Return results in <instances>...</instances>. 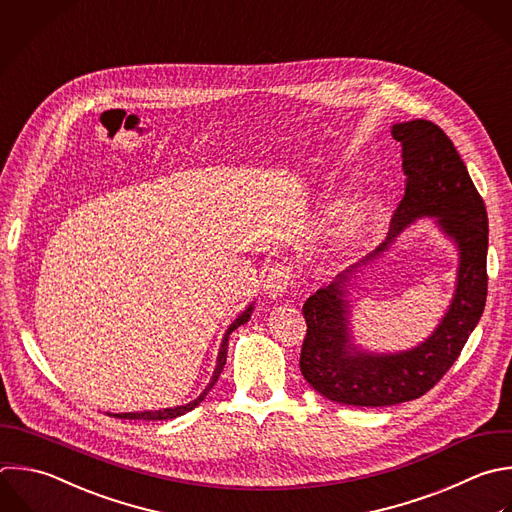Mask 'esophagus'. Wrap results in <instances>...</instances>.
Returning a JSON list of instances; mask_svg holds the SVG:
<instances>
[{
	"label": "esophagus",
	"mask_w": 512,
	"mask_h": 512,
	"mask_svg": "<svg viewBox=\"0 0 512 512\" xmlns=\"http://www.w3.org/2000/svg\"><path fill=\"white\" fill-rule=\"evenodd\" d=\"M292 270L290 266L284 264H274L272 268H268V272L264 274V292L270 298H280L284 296V292L288 290V286L292 284Z\"/></svg>",
	"instance_id": "34e87169"
}]
</instances>
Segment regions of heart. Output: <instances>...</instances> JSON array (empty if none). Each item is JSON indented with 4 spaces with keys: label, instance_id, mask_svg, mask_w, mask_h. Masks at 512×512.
Listing matches in <instances>:
<instances>
[{
    "label": "heart",
    "instance_id": "obj_1",
    "mask_svg": "<svg viewBox=\"0 0 512 512\" xmlns=\"http://www.w3.org/2000/svg\"><path fill=\"white\" fill-rule=\"evenodd\" d=\"M378 212H380V204L374 196L360 198L352 206H348L330 234L328 252L342 258L358 250V246L370 234Z\"/></svg>",
    "mask_w": 512,
    "mask_h": 512
}]
</instances>
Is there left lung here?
Returning <instances> with one entry per match:
<instances>
[{"label":"left lung","instance_id":"8db88e82","mask_svg":"<svg viewBox=\"0 0 512 512\" xmlns=\"http://www.w3.org/2000/svg\"><path fill=\"white\" fill-rule=\"evenodd\" d=\"M392 138L402 146L406 186L386 242L316 290L302 306L308 326L300 352L302 376L316 392L338 404L392 406L426 394L458 358L486 302V208L454 144L428 120L394 124ZM424 215L436 217L459 250L451 306L418 347L388 355L366 353L349 334V280L381 255L408 223Z\"/></svg>","mask_w":512,"mask_h":512}]
</instances>
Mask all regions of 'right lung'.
Returning <instances> with one entry per match:
<instances>
[{
	"mask_svg": "<svg viewBox=\"0 0 512 512\" xmlns=\"http://www.w3.org/2000/svg\"><path fill=\"white\" fill-rule=\"evenodd\" d=\"M252 310H254V306L250 304V306L228 326V330H226V334H224V338H222V344H220V352H218V360H216V368H214L212 380H210V384L204 388V392H202L196 400H192V402H188V404H182V406H174V408L146 410V412H122V414H110V416H114V418H128V420H170V418H176V416H182V414L194 410V408L206 398V394L212 390V386L218 382V378H220V374H222V370H224L226 356H228V338H230V334H232L238 326H242V324H246V322L250 320Z\"/></svg>",
	"mask_w": 512,
	"mask_h": 512,
	"instance_id": "1",
	"label": "right lung"
}]
</instances>
